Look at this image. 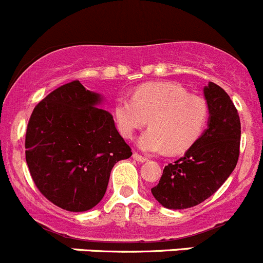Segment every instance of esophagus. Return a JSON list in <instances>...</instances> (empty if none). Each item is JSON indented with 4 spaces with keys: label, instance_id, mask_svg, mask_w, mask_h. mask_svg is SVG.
Returning a JSON list of instances; mask_svg holds the SVG:
<instances>
[{
    "label": "esophagus",
    "instance_id": "1",
    "mask_svg": "<svg viewBox=\"0 0 263 263\" xmlns=\"http://www.w3.org/2000/svg\"><path fill=\"white\" fill-rule=\"evenodd\" d=\"M132 156H134L135 160H137L139 163H145V161H147V158H145V156L140 155V154H137V153H134V155Z\"/></svg>",
    "mask_w": 263,
    "mask_h": 263
}]
</instances>
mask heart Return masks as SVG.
<instances>
[{
  "instance_id": "1",
  "label": "heart",
  "mask_w": 263,
  "mask_h": 263,
  "mask_svg": "<svg viewBox=\"0 0 263 263\" xmlns=\"http://www.w3.org/2000/svg\"><path fill=\"white\" fill-rule=\"evenodd\" d=\"M209 116L208 102L176 82L145 84L134 98L119 97L116 103L119 131L126 139H132L148 122L151 128L139 140L146 153H184L201 137Z\"/></svg>"
}]
</instances>
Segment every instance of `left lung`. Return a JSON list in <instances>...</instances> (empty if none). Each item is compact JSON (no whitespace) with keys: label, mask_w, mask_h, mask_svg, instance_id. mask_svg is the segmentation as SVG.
Listing matches in <instances>:
<instances>
[{"label":"left lung","mask_w":263,"mask_h":263,"mask_svg":"<svg viewBox=\"0 0 263 263\" xmlns=\"http://www.w3.org/2000/svg\"><path fill=\"white\" fill-rule=\"evenodd\" d=\"M210 109L209 128L184 156L164 168L151 188L164 208H193L214 195L234 171L239 158L240 119L229 95L210 82L203 90Z\"/></svg>","instance_id":"1"}]
</instances>
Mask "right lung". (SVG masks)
<instances>
[{
  "label": "right lung",
  "mask_w": 263,
  "mask_h": 263,
  "mask_svg": "<svg viewBox=\"0 0 263 263\" xmlns=\"http://www.w3.org/2000/svg\"><path fill=\"white\" fill-rule=\"evenodd\" d=\"M99 102V95L73 80L49 92L29 118V172L39 192L63 210L98 205L115 164L132 155L112 115L95 107Z\"/></svg>",
  "instance_id": "add662e5"
}]
</instances>
